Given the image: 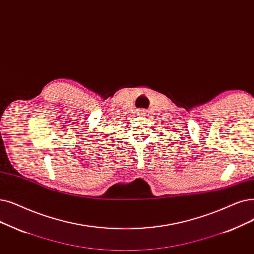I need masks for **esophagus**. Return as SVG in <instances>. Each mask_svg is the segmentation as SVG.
I'll list each match as a JSON object with an SVG mask.
<instances>
[{"label":"esophagus","mask_w":254,"mask_h":254,"mask_svg":"<svg viewBox=\"0 0 254 254\" xmlns=\"http://www.w3.org/2000/svg\"><path fill=\"white\" fill-rule=\"evenodd\" d=\"M138 115H140V116H145V110L144 109H139L138 110V113H137Z\"/></svg>","instance_id":"34e87169"}]
</instances>
